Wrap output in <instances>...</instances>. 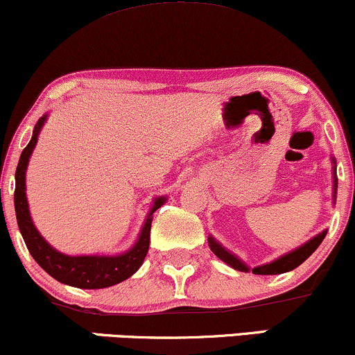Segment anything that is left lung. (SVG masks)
<instances>
[{
    "label": "left lung",
    "mask_w": 355,
    "mask_h": 355,
    "mask_svg": "<svg viewBox=\"0 0 355 355\" xmlns=\"http://www.w3.org/2000/svg\"><path fill=\"white\" fill-rule=\"evenodd\" d=\"M338 191V178H334V192ZM326 237V232H321V234L316 235V237L309 240L308 243H304L303 247L296 248V250H293L291 253H288V255H284L282 258H278V260L271 261L268 265H261V266H257V268H253L252 271L255 275H279V273H284V271H290V270H295L296 266H300L306 258H309L314 253V250L321 245L322 240ZM209 247H211V250L214 252V255L217 258H220L222 261H225L227 265H230L232 268L239 270V271H248V266L242 263V261L239 260L237 257H234L232 253H229L225 250L224 247H220L216 240L212 237H209Z\"/></svg>",
    "instance_id": "1"
}]
</instances>
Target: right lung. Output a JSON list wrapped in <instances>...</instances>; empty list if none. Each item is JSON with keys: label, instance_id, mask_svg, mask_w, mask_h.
I'll use <instances>...</instances> for the list:
<instances>
[{"label": "right lung", "instance_id": "add662e5", "mask_svg": "<svg viewBox=\"0 0 355 355\" xmlns=\"http://www.w3.org/2000/svg\"><path fill=\"white\" fill-rule=\"evenodd\" d=\"M46 116L39 118L34 133L28 146L21 153L19 163L16 168V189H15V211L17 218L21 235H23L26 247L31 257L37 261L44 271L55 278L57 282L69 284V286L84 288V290H98L116 284L123 279L130 278L131 275L141 266L148 248H150V230H151V216L164 204V198L155 200L150 216L144 222L138 242L130 252L118 257H69L59 253L44 240L31 220L28 199H26V168H28L29 156L37 143V135L41 131Z\"/></svg>", "mask_w": 355, "mask_h": 355}]
</instances>
